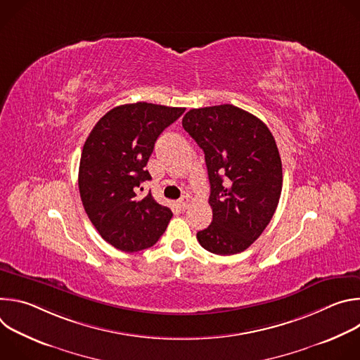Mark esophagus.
<instances>
[{
  "label": "esophagus",
  "instance_id": "obj_1",
  "mask_svg": "<svg viewBox=\"0 0 360 360\" xmlns=\"http://www.w3.org/2000/svg\"><path fill=\"white\" fill-rule=\"evenodd\" d=\"M178 207L181 211H185L189 208V198L188 196H182L179 200H178Z\"/></svg>",
  "mask_w": 360,
  "mask_h": 360
}]
</instances>
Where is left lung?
<instances>
[{"label":"left lung","mask_w":360,"mask_h":360,"mask_svg":"<svg viewBox=\"0 0 360 360\" xmlns=\"http://www.w3.org/2000/svg\"><path fill=\"white\" fill-rule=\"evenodd\" d=\"M184 129L205 153L212 224L196 233L217 255L243 252L271 222L282 192L274 135L255 115L231 104L191 110Z\"/></svg>","instance_id":"1"}]
</instances>
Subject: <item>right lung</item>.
<instances>
[{
  "label": "right lung",
  "mask_w": 360,
  "mask_h": 360,
  "mask_svg": "<svg viewBox=\"0 0 360 360\" xmlns=\"http://www.w3.org/2000/svg\"><path fill=\"white\" fill-rule=\"evenodd\" d=\"M185 108L136 102L112 108L88 135L79 161L78 186L84 210L114 248L138 252L155 245L172 211L141 184L150 181L145 169L155 141Z\"/></svg>",
  "instance_id": "add662e5"
}]
</instances>
